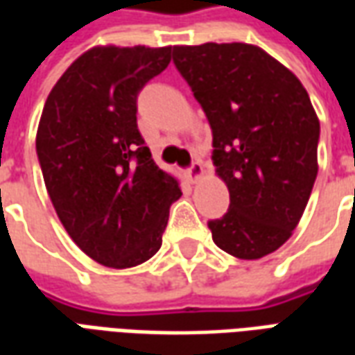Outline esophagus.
<instances>
[{
  "mask_svg": "<svg viewBox=\"0 0 355 355\" xmlns=\"http://www.w3.org/2000/svg\"><path fill=\"white\" fill-rule=\"evenodd\" d=\"M203 175H205V169H203V165H201L200 162L192 163V167L188 169V177H190V180H192V182H198V180H201V178H203Z\"/></svg>",
  "mask_w": 355,
  "mask_h": 355,
  "instance_id": "obj_1",
  "label": "esophagus"
}]
</instances>
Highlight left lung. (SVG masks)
I'll return each instance as SVG.
<instances>
[{
    "instance_id": "8db88e82",
    "label": "left lung",
    "mask_w": 355,
    "mask_h": 355,
    "mask_svg": "<svg viewBox=\"0 0 355 355\" xmlns=\"http://www.w3.org/2000/svg\"><path fill=\"white\" fill-rule=\"evenodd\" d=\"M173 60L213 131L216 177L230 209L213 241L257 261L293 236L318 177L320 119L289 68L251 43L175 45Z\"/></svg>"
}]
</instances>
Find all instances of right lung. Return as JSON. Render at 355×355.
Masks as SVG:
<instances>
[{
  "mask_svg": "<svg viewBox=\"0 0 355 355\" xmlns=\"http://www.w3.org/2000/svg\"><path fill=\"white\" fill-rule=\"evenodd\" d=\"M171 62V47L96 45L51 89L35 148L60 223L102 266H139L162 247L178 180L152 159L137 94Z\"/></svg>",
  "mask_w": 355,
  "mask_h": 355,
  "instance_id": "1",
  "label": "right lung"
}]
</instances>
